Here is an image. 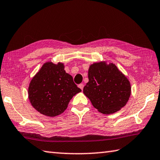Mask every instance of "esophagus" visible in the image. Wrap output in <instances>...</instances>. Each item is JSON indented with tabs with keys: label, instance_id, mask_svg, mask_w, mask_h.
<instances>
[{
	"label": "esophagus",
	"instance_id": "esophagus-1",
	"mask_svg": "<svg viewBox=\"0 0 160 160\" xmlns=\"http://www.w3.org/2000/svg\"><path fill=\"white\" fill-rule=\"evenodd\" d=\"M78 87H79V88L81 89V90H83V88H84V85L83 84H80L79 85H78Z\"/></svg>",
	"mask_w": 160,
	"mask_h": 160
}]
</instances>
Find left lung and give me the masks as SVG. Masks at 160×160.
<instances>
[{"instance_id": "obj_1", "label": "left lung", "mask_w": 160, "mask_h": 160, "mask_svg": "<svg viewBox=\"0 0 160 160\" xmlns=\"http://www.w3.org/2000/svg\"><path fill=\"white\" fill-rule=\"evenodd\" d=\"M83 93L98 112L111 114L126 106L131 94L130 81L114 63L106 61L91 64Z\"/></svg>"}]
</instances>
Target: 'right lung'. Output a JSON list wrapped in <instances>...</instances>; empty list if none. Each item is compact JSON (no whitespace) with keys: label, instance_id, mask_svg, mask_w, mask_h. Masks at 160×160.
<instances>
[{"label":"right lung","instance_id":"obj_1","mask_svg":"<svg viewBox=\"0 0 160 160\" xmlns=\"http://www.w3.org/2000/svg\"><path fill=\"white\" fill-rule=\"evenodd\" d=\"M64 68L61 62H46L29 82V102L43 115L54 117L61 114L72 97L81 92Z\"/></svg>","mask_w":160,"mask_h":160}]
</instances>
